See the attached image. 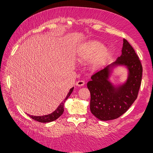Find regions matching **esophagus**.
I'll list each match as a JSON object with an SVG mask.
<instances>
[{
  "label": "esophagus",
  "mask_w": 153,
  "mask_h": 153,
  "mask_svg": "<svg viewBox=\"0 0 153 153\" xmlns=\"http://www.w3.org/2000/svg\"><path fill=\"white\" fill-rule=\"evenodd\" d=\"M84 84H85V82L83 80H79L76 82V85L77 86H83Z\"/></svg>",
  "instance_id": "obj_1"
}]
</instances>
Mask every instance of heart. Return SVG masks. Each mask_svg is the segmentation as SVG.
<instances>
[{"label":"heart","instance_id":"heart-1","mask_svg":"<svg viewBox=\"0 0 153 153\" xmlns=\"http://www.w3.org/2000/svg\"><path fill=\"white\" fill-rule=\"evenodd\" d=\"M110 51L104 47L98 41H88L80 44L76 51V56L79 62L89 60L90 66L93 70H99L107 63L110 58Z\"/></svg>","mask_w":153,"mask_h":153}]
</instances>
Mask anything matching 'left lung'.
<instances>
[{"mask_svg":"<svg viewBox=\"0 0 153 153\" xmlns=\"http://www.w3.org/2000/svg\"><path fill=\"white\" fill-rule=\"evenodd\" d=\"M122 55L114 64H123L128 67L129 77L126 83L114 88L107 80L110 66L93 74L87 83L91 93L90 110L96 118L102 120H114L128 110L137 98L140 88L143 67L134 48L123 39Z\"/></svg>","mask_w":153,"mask_h":153,"instance_id":"left-lung-1","label":"left lung"}]
</instances>
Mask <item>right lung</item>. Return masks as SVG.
Instances as JSON below:
<instances>
[{
	"label": "right lung",
	"instance_id": "1",
	"mask_svg": "<svg viewBox=\"0 0 153 153\" xmlns=\"http://www.w3.org/2000/svg\"><path fill=\"white\" fill-rule=\"evenodd\" d=\"M73 90H74V87H72V88H71L70 90V91H69V93H68V95H67L66 98H65L63 101L60 104V105L58 106V108L56 109V110L54 111L53 113H51V114H48V115L41 116H31V115H29V114H28V116L33 120H35V121L42 122V123H47V122H51L54 121V120H56V119H58L63 114L64 102L66 100V99L68 98V97H70V95H71V93H72Z\"/></svg>",
	"mask_w": 153,
	"mask_h": 153
}]
</instances>
